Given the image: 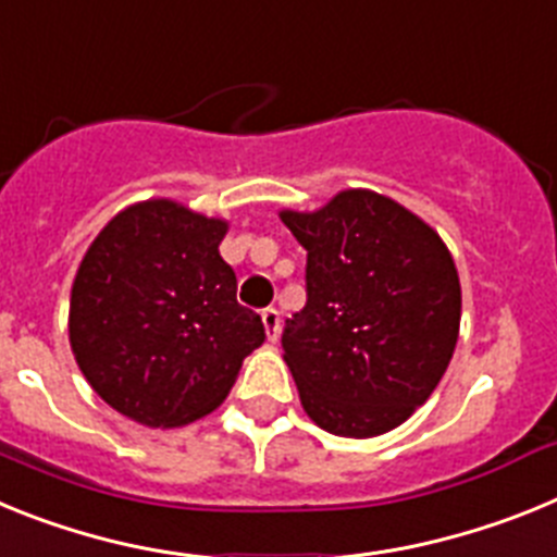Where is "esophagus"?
<instances>
[{"label": "esophagus", "mask_w": 557, "mask_h": 557, "mask_svg": "<svg viewBox=\"0 0 557 557\" xmlns=\"http://www.w3.org/2000/svg\"><path fill=\"white\" fill-rule=\"evenodd\" d=\"M262 323H264V329H268L270 343H275V339H278V334H282V314H278V309H273V307L262 309Z\"/></svg>", "instance_id": "esophagus-1"}]
</instances>
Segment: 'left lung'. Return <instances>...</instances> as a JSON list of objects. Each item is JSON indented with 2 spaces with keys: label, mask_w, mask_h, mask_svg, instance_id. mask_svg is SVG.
<instances>
[{
  "label": "left lung",
  "mask_w": 557,
  "mask_h": 557,
  "mask_svg": "<svg viewBox=\"0 0 557 557\" xmlns=\"http://www.w3.org/2000/svg\"><path fill=\"white\" fill-rule=\"evenodd\" d=\"M278 218L307 248V307L282 334L304 410L339 437L396 430L455 354L460 278L449 248L371 189H343L323 209Z\"/></svg>",
  "instance_id": "left-lung-1"
}]
</instances>
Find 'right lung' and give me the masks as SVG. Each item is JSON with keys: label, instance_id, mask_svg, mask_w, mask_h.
<instances>
[{"label": "right lung", "instance_id": "add662e5", "mask_svg": "<svg viewBox=\"0 0 557 557\" xmlns=\"http://www.w3.org/2000/svg\"><path fill=\"white\" fill-rule=\"evenodd\" d=\"M228 223L170 198L122 209L88 245L69 298L83 376L141 426H184L223 405L262 318L236 304L220 256Z\"/></svg>", "mask_w": 557, "mask_h": 557}]
</instances>
